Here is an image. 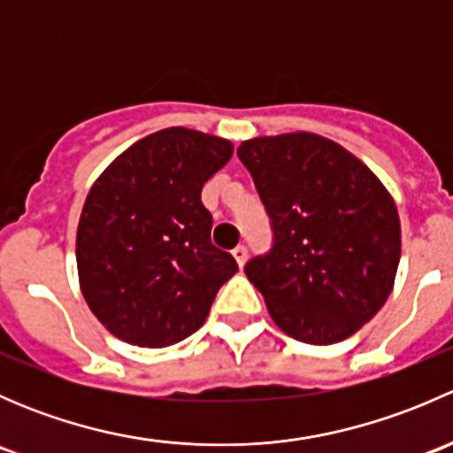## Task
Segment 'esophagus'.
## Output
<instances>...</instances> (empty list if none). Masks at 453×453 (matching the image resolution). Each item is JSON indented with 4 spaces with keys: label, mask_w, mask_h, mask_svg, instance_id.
<instances>
[{
    "label": "esophagus",
    "mask_w": 453,
    "mask_h": 453,
    "mask_svg": "<svg viewBox=\"0 0 453 453\" xmlns=\"http://www.w3.org/2000/svg\"><path fill=\"white\" fill-rule=\"evenodd\" d=\"M232 256H234V258H236L239 267H243L245 258H248V248H245V245H236V248L232 250Z\"/></svg>",
    "instance_id": "obj_1"
}]
</instances>
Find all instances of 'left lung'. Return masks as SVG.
<instances>
[{
	"label": "left lung",
	"instance_id": "1",
	"mask_svg": "<svg viewBox=\"0 0 453 453\" xmlns=\"http://www.w3.org/2000/svg\"><path fill=\"white\" fill-rule=\"evenodd\" d=\"M272 223L267 254L245 265L273 322L294 340L335 344L383 307L401 258L390 193L344 146L315 134L236 149Z\"/></svg>",
	"mask_w": 453,
	"mask_h": 453
}]
</instances>
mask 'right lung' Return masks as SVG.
Here are the masks:
<instances>
[{
	"instance_id": "right-lung-1",
	"label": "right lung",
	"mask_w": 453,
	"mask_h": 453,
	"mask_svg": "<svg viewBox=\"0 0 453 453\" xmlns=\"http://www.w3.org/2000/svg\"><path fill=\"white\" fill-rule=\"evenodd\" d=\"M232 142L171 127L113 159L87 195L76 234L87 304L109 333L146 349L193 335L239 265L210 241L201 188Z\"/></svg>"
}]
</instances>
